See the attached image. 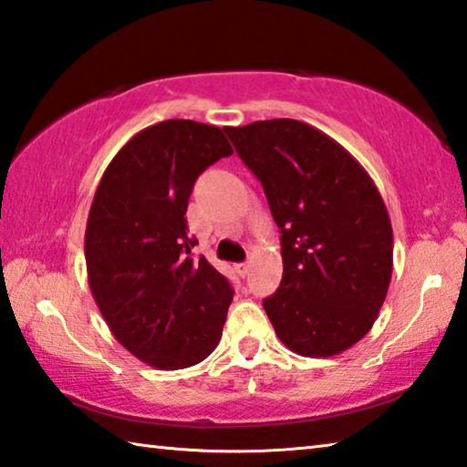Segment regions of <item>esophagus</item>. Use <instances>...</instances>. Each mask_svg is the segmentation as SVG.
Instances as JSON below:
<instances>
[{
    "instance_id": "obj_1",
    "label": "esophagus",
    "mask_w": 467,
    "mask_h": 467,
    "mask_svg": "<svg viewBox=\"0 0 467 467\" xmlns=\"http://www.w3.org/2000/svg\"><path fill=\"white\" fill-rule=\"evenodd\" d=\"M234 271H236V274H239L241 277H247L249 271H251V265H249V263H236Z\"/></svg>"
}]
</instances>
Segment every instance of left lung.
Instances as JSON below:
<instances>
[{
	"mask_svg": "<svg viewBox=\"0 0 467 467\" xmlns=\"http://www.w3.org/2000/svg\"><path fill=\"white\" fill-rule=\"evenodd\" d=\"M279 226L284 275L263 300L287 349L330 358L369 333L392 277V224L366 169L315 126H226Z\"/></svg>",
	"mask_w": 467,
	"mask_h": 467,
	"instance_id": "8db88e82",
	"label": "left lung"
}]
</instances>
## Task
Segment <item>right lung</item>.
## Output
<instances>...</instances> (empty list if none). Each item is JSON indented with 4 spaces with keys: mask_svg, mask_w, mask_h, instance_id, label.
<instances>
[{
    "mask_svg": "<svg viewBox=\"0 0 467 467\" xmlns=\"http://www.w3.org/2000/svg\"><path fill=\"white\" fill-rule=\"evenodd\" d=\"M233 147L218 126L165 120L109 161L86 228L88 279L101 317L134 358L157 369L196 366L223 337L233 287L193 257L188 200Z\"/></svg>",
    "mask_w": 467,
    "mask_h": 467,
    "instance_id": "obj_1",
    "label": "right lung"
}]
</instances>
